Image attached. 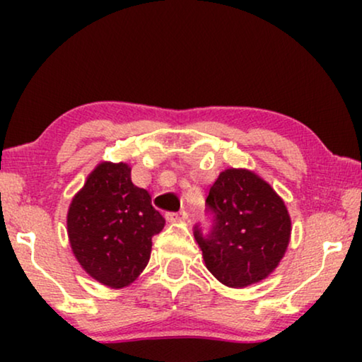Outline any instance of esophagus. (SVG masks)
<instances>
[{
	"label": "esophagus",
	"instance_id": "esophagus-1",
	"mask_svg": "<svg viewBox=\"0 0 362 362\" xmlns=\"http://www.w3.org/2000/svg\"><path fill=\"white\" fill-rule=\"evenodd\" d=\"M187 217L186 211L181 212H166V221L168 222H177V221H185Z\"/></svg>",
	"mask_w": 362,
	"mask_h": 362
}]
</instances>
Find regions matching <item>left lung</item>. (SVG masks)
I'll return each mask as SVG.
<instances>
[{"instance_id":"8db88e82","label":"left lung","mask_w":362,"mask_h":362,"mask_svg":"<svg viewBox=\"0 0 362 362\" xmlns=\"http://www.w3.org/2000/svg\"><path fill=\"white\" fill-rule=\"evenodd\" d=\"M206 202L214 224L206 237L196 226L194 237L207 270L230 288L265 280L290 244L291 219L284 199L257 173L227 168Z\"/></svg>"}]
</instances>
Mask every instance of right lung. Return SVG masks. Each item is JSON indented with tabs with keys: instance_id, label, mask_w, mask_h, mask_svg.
Listing matches in <instances>:
<instances>
[{
	"instance_id": "1",
	"label": "right lung",
	"mask_w": 362,
	"mask_h": 362,
	"mask_svg": "<svg viewBox=\"0 0 362 362\" xmlns=\"http://www.w3.org/2000/svg\"><path fill=\"white\" fill-rule=\"evenodd\" d=\"M163 227L150 192L133 185L127 163H98L67 211L74 257L93 280L115 290L145 270L151 237Z\"/></svg>"
}]
</instances>
